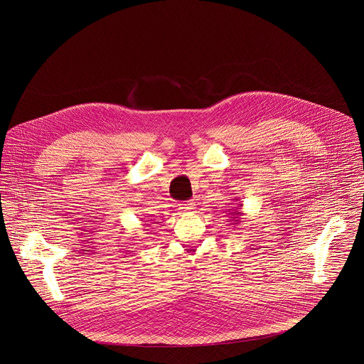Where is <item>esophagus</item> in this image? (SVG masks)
<instances>
[{"label":"esophagus","mask_w":364,"mask_h":364,"mask_svg":"<svg viewBox=\"0 0 364 364\" xmlns=\"http://www.w3.org/2000/svg\"><path fill=\"white\" fill-rule=\"evenodd\" d=\"M184 212H190V210H194L196 209V203L194 202H186L184 206H183Z\"/></svg>","instance_id":"esophagus-1"}]
</instances>
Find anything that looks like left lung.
I'll use <instances>...</instances> for the list:
<instances>
[{
	"mask_svg": "<svg viewBox=\"0 0 364 364\" xmlns=\"http://www.w3.org/2000/svg\"><path fill=\"white\" fill-rule=\"evenodd\" d=\"M242 206V203H237L236 206L232 208V210H226L228 212V220L232 222V225L242 223V212L240 210Z\"/></svg>",
	"mask_w": 364,
	"mask_h": 364,
	"instance_id": "left-lung-1",
	"label": "left lung"
}]
</instances>
